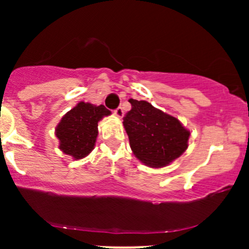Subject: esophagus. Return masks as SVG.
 <instances>
[{"label":"esophagus","instance_id":"obj_1","mask_svg":"<svg viewBox=\"0 0 249 249\" xmlns=\"http://www.w3.org/2000/svg\"><path fill=\"white\" fill-rule=\"evenodd\" d=\"M115 115L118 117V118H122V117L124 116V110H123V107H117L115 110Z\"/></svg>","mask_w":249,"mask_h":249}]
</instances>
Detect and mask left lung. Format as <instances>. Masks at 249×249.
Returning <instances> with one entry per match:
<instances>
[{
    "label": "left lung",
    "mask_w": 249,
    "mask_h": 249,
    "mask_svg": "<svg viewBox=\"0 0 249 249\" xmlns=\"http://www.w3.org/2000/svg\"><path fill=\"white\" fill-rule=\"evenodd\" d=\"M131 110L124 117L125 131L134 156L151 167H164L188 146L190 131L176 117L146 101L128 99Z\"/></svg>",
    "instance_id": "left-lung-1"
}]
</instances>
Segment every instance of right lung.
<instances>
[{
  "mask_svg": "<svg viewBox=\"0 0 249 249\" xmlns=\"http://www.w3.org/2000/svg\"><path fill=\"white\" fill-rule=\"evenodd\" d=\"M111 115L104 105L81 102L63 116L56 127L59 148L75 159L87 157L96 144L98 136V122L104 116Z\"/></svg>",
  "mask_w": 249,
  "mask_h": 249,
  "instance_id": "1",
  "label": "right lung"
}]
</instances>
